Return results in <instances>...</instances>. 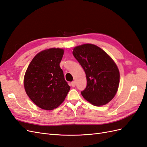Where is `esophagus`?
<instances>
[{
	"instance_id": "1",
	"label": "esophagus",
	"mask_w": 147,
	"mask_h": 147,
	"mask_svg": "<svg viewBox=\"0 0 147 147\" xmlns=\"http://www.w3.org/2000/svg\"><path fill=\"white\" fill-rule=\"evenodd\" d=\"M71 85H72V87H75V85H76V83H75V82H72V83H71Z\"/></svg>"
}]
</instances>
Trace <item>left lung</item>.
<instances>
[{"label": "left lung", "instance_id": "1", "mask_svg": "<svg viewBox=\"0 0 147 147\" xmlns=\"http://www.w3.org/2000/svg\"><path fill=\"white\" fill-rule=\"evenodd\" d=\"M72 53L86 74L87 85L81 92L83 97L96 106L109 103L116 94L119 83V70L115 62L92 44L75 47Z\"/></svg>", "mask_w": 147, "mask_h": 147}]
</instances>
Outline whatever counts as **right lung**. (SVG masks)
I'll return each instance as SVG.
<instances>
[{
    "label": "right lung",
    "mask_w": 147,
    "mask_h": 147,
    "mask_svg": "<svg viewBox=\"0 0 147 147\" xmlns=\"http://www.w3.org/2000/svg\"><path fill=\"white\" fill-rule=\"evenodd\" d=\"M63 55L64 50L61 48L40 52L26 72L24 86L26 94L42 109L51 110L59 107L70 89L59 65Z\"/></svg>",
    "instance_id": "1"
}]
</instances>
